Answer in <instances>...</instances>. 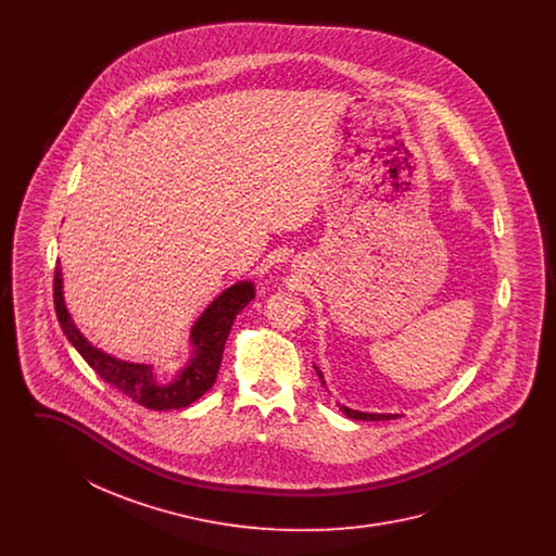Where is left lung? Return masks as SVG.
<instances>
[{"instance_id":"left-lung-1","label":"left lung","mask_w":556,"mask_h":556,"mask_svg":"<svg viewBox=\"0 0 556 556\" xmlns=\"http://www.w3.org/2000/svg\"><path fill=\"white\" fill-rule=\"evenodd\" d=\"M317 369V367H315ZM317 375L320 377V383H325L323 381V372L317 369ZM342 408V413H345V417H350V419H356V421H386V419H396L400 415H369V413H358V410H352V408H348V406H340Z\"/></svg>"}]
</instances>
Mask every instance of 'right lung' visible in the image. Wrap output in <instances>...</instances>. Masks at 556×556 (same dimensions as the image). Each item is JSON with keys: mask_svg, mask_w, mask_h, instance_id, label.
<instances>
[{"mask_svg": "<svg viewBox=\"0 0 556 556\" xmlns=\"http://www.w3.org/2000/svg\"><path fill=\"white\" fill-rule=\"evenodd\" d=\"M252 298L254 286L250 281H241L238 286H231L229 290L223 291L191 327L193 358L187 363L186 369L175 377V381H170L168 386H159L150 365H132L112 358L110 354L93 348L80 336L64 304L60 266H55L53 273L55 317L68 342L79 350L87 365L96 370L108 386L116 388L125 396L131 397L132 402L152 410L186 408L211 390L216 381V372L223 361V348L231 331V325L239 313L250 304Z\"/></svg>", "mask_w": 556, "mask_h": 556, "instance_id": "right-lung-1", "label": "right lung"}]
</instances>
